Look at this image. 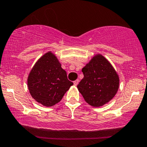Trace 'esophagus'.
Instances as JSON below:
<instances>
[{"label":"esophagus","mask_w":147,"mask_h":147,"mask_svg":"<svg viewBox=\"0 0 147 147\" xmlns=\"http://www.w3.org/2000/svg\"><path fill=\"white\" fill-rule=\"evenodd\" d=\"M79 81L77 79V80H75V81L73 82V83H74V85H77L78 83H79Z\"/></svg>","instance_id":"1"}]
</instances>
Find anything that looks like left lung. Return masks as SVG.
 I'll return each mask as SVG.
<instances>
[{"mask_svg": "<svg viewBox=\"0 0 147 147\" xmlns=\"http://www.w3.org/2000/svg\"><path fill=\"white\" fill-rule=\"evenodd\" d=\"M82 72L84 77L77 88L87 103L100 107L114 98L119 86V78L103 55H94L83 68Z\"/></svg>", "mask_w": 147, "mask_h": 147, "instance_id": "1", "label": "left lung"}]
</instances>
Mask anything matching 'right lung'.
Masks as SVG:
<instances>
[{"label": "right lung", "instance_id": "1", "mask_svg": "<svg viewBox=\"0 0 147 147\" xmlns=\"http://www.w3.org/2000/svg\"><path fill=\"white\" fill-rule=\"evenodd\" d=\"M27 82L32 97L47 107L58 103L73 85L51 51L45 53L37 60L30 72Z\"/></svg>", "mask_w": 147, "mask_h": 147}]
</instances>
